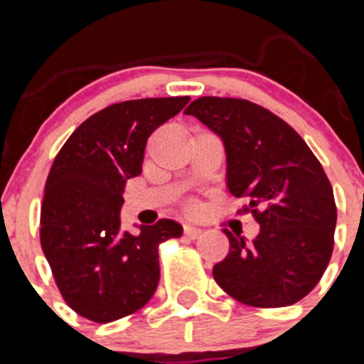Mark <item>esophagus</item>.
Listing matches in <instances>:
<instances>
[{"mask_svg": "<svg viewBox=\"0 0 364 364\" xmlns=\"http://www.w3.org/2000/svg\"><path fill=\"white\" fill-rule=\"evenodd\" d=\"M184 233H186V237H189V239H197L198 235L202 233V230L200 228H195V226H189V224H186Z\"/></svg>", "mask_w": 364, "mask_h": 364, "instance_id": "obj_1", "label": "esophagus"}]
</instances>
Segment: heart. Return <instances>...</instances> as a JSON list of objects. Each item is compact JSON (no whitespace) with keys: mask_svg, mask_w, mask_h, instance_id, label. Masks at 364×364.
<instances>
[{"mask_svg":"<svg viewBox=\"0 0 364 364\" xmlns=\"http://www.w3.org/2000/svg\"><path fill=\"white\" fill-rule=\"evenodd\" d=\"M189 208H191V210H193V205H189Z\"/></svg>","mask_w":364,"mask_h":364,"instance_id":"heart-1","label":"heart"}]
</instances>
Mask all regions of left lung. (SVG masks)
Here are the masks:
<instances>
[{
	"label": "left lung",
	"instance_id": "obj_1",
	"mask_svg": "<svg viewBox=\"0 0 364 364\" xmlns=\"http://www.w3.org/2000/svg\"><path fill=\"white\" fill-rule=\"evenodd\" d=\"M197 117L226 146V186L260 224L253 244L224 230L226 259L213 277L230 297L253 308L290 306L321 281L333 252L337 208L323 166L301 134L266 107L242 98L202 96Z\"/></svg>",
	"mask_w": 364,
	"mask_h": 364
}]
</instances>
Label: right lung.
Here are the masks:
<instances>
[{"mask_svg":"<svg viewBox=\"0 0 364 364\" xmlns=\"http://www.w3.org/2000/svg\"><path fill=\"white\" fill-rule=\"evenodd\" d=\"M189 96L127 100L87 118L50 167L41 204L40 240L63 301L82 317L111 323L153 297L159 246L182 235L162 218L122 233L125 182L142 173L147 138L178 114Z\"/></svg>","mask_w":364,"mask_h":364,"instance_id":"add662e5","label":"right lung"}]
</instances>
